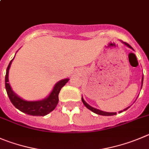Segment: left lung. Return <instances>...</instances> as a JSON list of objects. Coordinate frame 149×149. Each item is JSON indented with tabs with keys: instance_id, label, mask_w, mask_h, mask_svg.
I'll return each mask as SVG.
<instances>
[{
	"instance_id": "obj_1",
	"label": "left lung",
	"mask_w": 149,
	"mask_h": 149,
	"mask_svg": "<svg viewBox=\"0 0 149 149\" xmlns=\"http://www.w3.org/2000/svg\"><path fill=\"white\" fill-rule=\"evenodd\" d=\"M120 41H121V40H120ZM121 42L123 43V44H124L125 45H126V46H127L128 48H131V49L134 50L132 48L131 46H130V45H129V44H128V43L124 42H122V41H121ZM143 77H142V80H141V88H142V87H143ZM81 101H82V102H83V104H84V105L87 108V109H90V110H91L92 112H94V113L97 114V115H104V116H112V115H116V112H105V111L100 110V109H96V108L93 107H91V106H90V105H89V104H87V103L85 101H84V98H83L82 96H81ZM129 107H128L127 108L124 109H123V110L120 111V112H119V113H121V112H124V111H126V109H129Z\"/></svg>"
}]
</instances>
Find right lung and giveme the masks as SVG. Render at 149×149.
Returning a JSON list of instances; mask_svg holds the SVG:
<instances>
[{
    "label": "right lung",
    "instance_id": "add662e5",
    "mask_svg": "<svg viewBox=\"0 0 149 149\" xmlns=\"http://www.w3.org/2000/svg\"><path fill=\"white\" fill-rule=\"evenodd\" d=\"M13 59L14 58L8 65L5 76L6 90L12 104L22 112L33 116H45L52 112L59 102V93L61 89L65 85L70 79L67 78L62 79L56 83L50 94L46 98L38 101H27L17 95L9 83V72Z\"/></svg>",
    "mask_w": 149,
    "mask_h": 149
}]
</instances>
